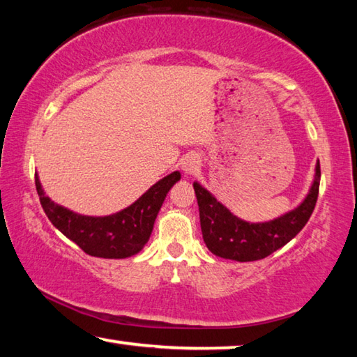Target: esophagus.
I'll list each match as a JSON object with an SVG mask.
<instances>
[{
    "mask_svg": "<svg viewBox=\"0 0 357 357\" xmlns=\"http://www.w3.org/2000/svg\"><path fill=\"white\" fill-rule=\"evenodd\" d=\"M181 168H183L184 174H193L200 170V160H198L197 155H187L183 160V165H181Z\"/></svg>",
    "mask_w": 357,
    "mask_h": 357,
    "instance_id": "obj_1",
    "label": "esophagus"
}]
</instances>
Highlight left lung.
I'll return each instance as SVG.
<instances>
[{
  "mask_svg": "<svg viewBox=\"0 0 357 357\" xmlns=\"http://www.w3.org/2000/svg\"><path fill=\"white\" fill-rule=\"evenodd\" d=\"M319 178L321 170L317 162L315 178L304 202L274 220L257 223L239 219L200 183H193L204 244L215 257L241 263L271 255L288 244L309 222L317 204Z\"/></svg>",
  "mask_w": 357,
  "mask_h": 357,
  "instance_id": "left-lung-1",
  "label": "left lung"
}]
</instances>
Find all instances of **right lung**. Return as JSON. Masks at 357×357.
Instances as JSON below:
<instances>
[{
  "label": "right lung",
  "mask_w": 357,
  "mask_h": 357,
  "mask_svg": "<svg viewBox=\"0 0 357 357\" xmlns=\"http://www.w3.org/2000/svg\"><path fill=\"white\" fill-rule=\"evenodd\" d=\"M179 179L181 173L173 172L149 187L130 206L104 217L77 214L52 202L42 189L38 173L36 190L47 217L66 238L88 255L118 259L137 255L148 243L162 203Z\"/></svg>",
  "instance_id": "right-lung-1"
}]
</instances>
